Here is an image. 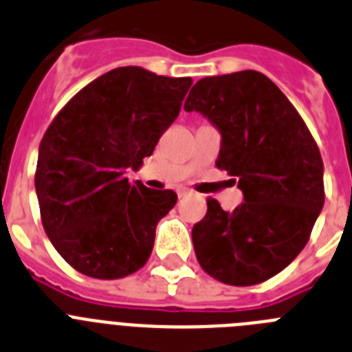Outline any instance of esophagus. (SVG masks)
<instances>
[{"label":"esophagus","mask_w":352,"mask_h":352,"mask_svg":"<svg viewBox=\"0 0 352 352\" xmlns=\"http://www.w3.org/2000/svg\"><path fill=\"white\" fill-rule=\"evenodd\" d=\"M189 193H191V191H189L188 188H180V189H177V195H179V198L186 197V195H189Z\"/></svg>","instance_id":"esophagus-1"}]
</instances>
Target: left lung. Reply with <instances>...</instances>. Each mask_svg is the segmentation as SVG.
<instances>
[{
	"instance_id": "8db88e82",
	"label": "left lung",
	"mask_w": 352,
	"mask_h": 352,
	"mask_svg": "<svg viewBox=\"0 0 352 352\" xmlns=\"http://www.w3.org/2000/svg\"><path fill=\"white\" fill-rule=\"evenodd\" d=\"M221 134L216 166L237 179L244 201L232 212L207 198L193 227L201 269L223 283L256 285L301 253L324 206L316 140L283 91L256 70L200 79L184 104Z\"/></svg>"
}]
</instances>
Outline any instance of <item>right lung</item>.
<instances>
[{
	"instance_id": "right-lung-1",
	"label": "right lung",
	"mask_w": 352,
	"mask_h": 352,
	"mask_svg": "<svg viewBox=\"0 0 352 352\" xmlns=\"http://www.w3.org/2000/svg\"><path fill=\"white\" fill-rule=\"evenodd\" d=\"M191 83L118 67L79 90L47 127L38 146L36 198L45 234L76 271L117 280L146 264L155 227L177 195L125 175L152 155Z\"/></svg>"
}]
</instances>
